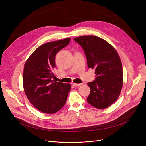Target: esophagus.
<instances>
[{
	"mask_svg": "<svg viewBox=\"0 0 146 146\" xmlns=\"http://www.w3.org/2000/svg\"><path fill=\"white\" fill-rule=\"evenodd\" d=\"M82 85V83H73V85L76 86H80Z\"/></svg>",
	"mask_w": 146,
	"mask_h": 146,
	"instance_id": "esophagus-1",
	"label": "esophagus"
}]
</instances>
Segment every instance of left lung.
Segmentation results:
<instances>
[{"instance_id":"1","label":"left lung","mask_w":146,"mask_h":146,"mask_svg":"<svg viewBox=\"0 0 146 146\" xmlns=\"http://www.w3.org/2000/svg\"><path fill=\"white\" fill-rule=\"evenodd\" d=\"M74 40L85 51L88 67L95 69V80L88 83L90 92L87 101L99 110L108 108L117 101L123 85L122 66L117 51L96 36H81Z\"/></svg>"}]
</instances>
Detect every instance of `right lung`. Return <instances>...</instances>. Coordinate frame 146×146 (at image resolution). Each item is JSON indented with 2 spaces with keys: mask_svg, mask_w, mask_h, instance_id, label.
Instances as JSON below:
<instances>
[{
  "mask_svg": "<svg viewBox=\"0 0 146 146\" xmlns=\"http://www.w3.org/2000/svg\"><path fill=\"white\" fill-rule=\"evenodd\" d=\"M70 38L44 44L29 56L24 65L23 86L29 102L45 113L58 112L64 105L71 89L69 83L57 82L53 70L56 54L67 46Z\"/></svg>",
  "mask_w": 146,
  "mask_h": 146,
  "instance_id": "add662e5",
  "label": "right lung"
}]
</instances>
